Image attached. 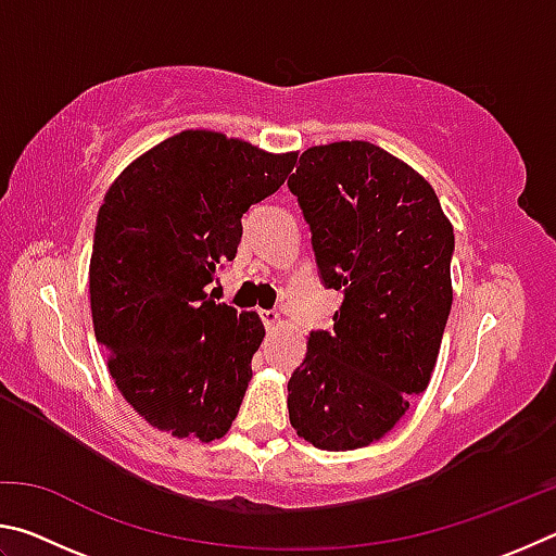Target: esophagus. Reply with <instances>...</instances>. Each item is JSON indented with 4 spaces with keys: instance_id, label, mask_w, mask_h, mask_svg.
Listing matches in <instances>:
<instances>
[{
    "instance_id": "obj_1",
    "label": "esophagus",
    "mask_w": 556,
    "mask_h": 556,
    "mask_svg": "<svg viewBox=\"0 0 556 556\" xmlns=\"http://www.w3.org/2000/svg\"><path fill=\"white\" fill-rule=\"evenodd\" d=\"M262 321H265V326L269 328V331H275V328H279L281 324H285L277 312H262Z\"/></svg>"
}]
</instances>
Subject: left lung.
Listing matches in <instances>:
<instances>
[{
	"label": "left lung",
	"mask_w": 556,
	"mask_h": 556,
	"mask_svg": "<svg viewBox=\"0 0 556 556\" xmlns=\"http://www.w3.org/2000/svg\"><path fill=\"white\" fill-rule=\"evenodd\" d=\"M318 269L341 289L331 333H312L289 380V421L324 451L380 441L427 390L454 304V225L434 188L382 147H308L289 176Z\"/></svg>",
	"instance_id": "left-lung-1"
}]
</instances>
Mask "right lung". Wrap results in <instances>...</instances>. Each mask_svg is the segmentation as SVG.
Wrapping results in <instances>:
<instances>
[{
  "label": "right lung",
  "instance_id": "1",
  "mask_svg": "<svg viewBox=\"0 0 556 556\" xmlns=\"http://www.w3.org/2000/svg\"><path fill=\"white\" fill-rule=\"evenodd\" d=\"M294 164L296 152L184 129L108 188L90 255L92 328L122 397L154 429L211 444L238 417L265 326L205 285L238 252L242 213Z\"/></svg>",
  "mask_w": 556,
  "mask_h": 556
}]
</instances>
